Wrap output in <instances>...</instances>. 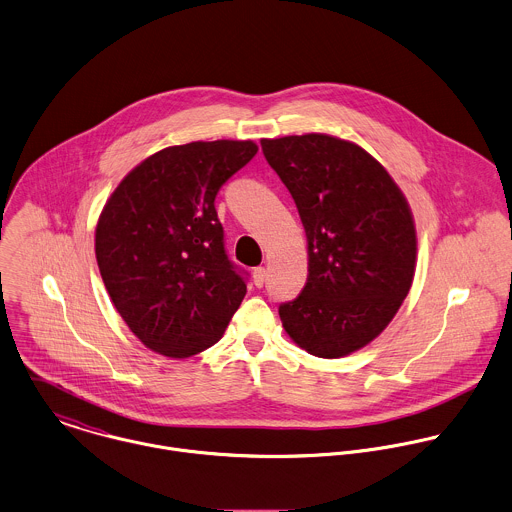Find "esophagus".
<instances>
[{
	"label": "esophagus",
	"mask_w": 512,
	"mask_h": 512,
	"mask_svg": "<svg viewBox=\"0 0 512 512\" xmlns=\"http://www.w3.org/2000/svg\"><path fill=\"white\" fill-rule=\"evenodd\" d=\"M265 279H267V269L265 267H255L253 269V283H255V287H263Z\"/></svg>",
	"instance_id": "esophagus-1"
}]
</instances>
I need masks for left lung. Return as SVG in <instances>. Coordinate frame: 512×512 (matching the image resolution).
Listing matches in <instances>:
<instances>
[{
	"instance_id": "obj_1",
	"label": "left lung",
	"mask_w": 512,
	"mask_h": 512,
	"mask_svg": "<svg viewBox=\"0 0 512 512\" xmlns=\"http://www.w3.org/2000/svg\"><path fill=\"white\" fill-rule=\"evenodd\" d=\"M261 147L307 235V283L279 307L283 329L315 357H347L385 331L411 291L417 229L407 197L353 141L305 133Z\"/></svg>"
}]
</instances>
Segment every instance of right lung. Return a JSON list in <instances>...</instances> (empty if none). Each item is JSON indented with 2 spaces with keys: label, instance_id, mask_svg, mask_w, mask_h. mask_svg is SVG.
Instances as JSON below:
<instances>
[{
  "label": "right lung",
  "instance_id": "1",
  "mask_svg": "<svg viewBox=\"0 0 512 512\" xmlns=\"http://www.w3.org/2000/svg\"><path fill=\"white\" fill-rule=\"evenodd\" d=\"M257 145L217 139L165 147L133 167L95 227L103 285L151 351L187 359L215 345L247 285L227 259L215 197Z\"/></svg>",
  "mask_w": 512,
  "mask_h": 512
}]
</instances>
